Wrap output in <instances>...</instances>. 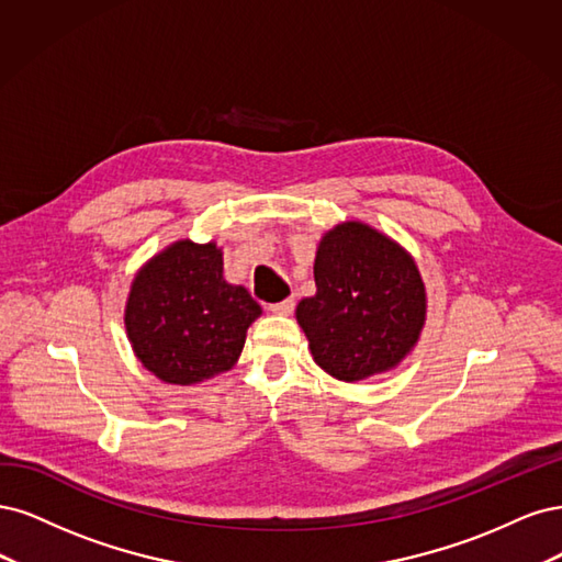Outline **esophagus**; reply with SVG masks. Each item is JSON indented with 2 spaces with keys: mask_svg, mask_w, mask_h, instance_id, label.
Returning <instances> with one entry per match:
<instances>
[{
  "mask_svg": "<svg viewBox=\"0 0 562 562\" xmlns=\"http://www.w3.org/2000/svg\"><path fill=\"white\" fill-rule=\"evenodd\" d=\"M294 299H284V301H278V303H268V311L273 315H292L294 311Z\"/></svg>",
  "mask_w": 562,
  "mask_h": 562,
  "instance_id": "34e87169",
  "label": "esophagus"
}]
</instances>
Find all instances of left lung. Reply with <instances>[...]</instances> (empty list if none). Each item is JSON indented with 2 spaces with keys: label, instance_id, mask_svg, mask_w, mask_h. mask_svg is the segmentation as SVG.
I'll return each instance as SVG.
<instances>
[{
  "label": "left lung",
  "instance_id": "8db88e82",
  "mask_svg": "<svg viewBox=\"0 0 562 562\" xmlns=\"http://www.w3.org/2000/svg\"><path fill=\"white\" fill-rule=\"evenodd\" d=\"M313 270L317 292L299 301L296 322L315 364L342 383L400 367L427 319V289L411 251L348 220L322 235Z\"/></svg>",
  "mask_w": 562,
  "mask_h": 562
}]
</instances>
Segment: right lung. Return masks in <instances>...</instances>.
Returning a JSON list of instances; mask_svg holds the SVG:
<instances>
[{
  "instance_id": "right-lung-1",
  "label": "right lung",
  "mask_w": 562,
  "mask_h": 562,
  "mask_svg": "<svg viewBox=\"0 0 562 562\" xmlns=\"http://www.w3.org/2000/svg\"><path fill=\"white\" fill-rule=\"evenodd\" d=\"M261 305L224 278L214 240L160 249L131 282L123 324L142 367L168 385H198L231 371Z\"/></svg>"
}]
</instances>
